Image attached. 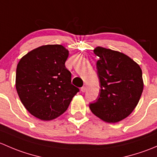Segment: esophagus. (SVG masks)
<instances>
[{"label": "esophagus", "mask_w": 157, "mask_h": 157, "mask_svg": "<svg viewBox=\"0 0 157 157\" xmlns=\"http://www.w3.org/2000/svg\"><path fill=\"white\" fill-rule=\"evenodd\" d=\"M81 91L83 92V93H85V92L86 91V86H83V87H81Z\"/></svg>", "instance_id": "34e87169"}]
</instances>
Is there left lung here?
I'll return each instance as SVG.
<instances>
[{
	"label": "left lung",
	"mask_w": 157,
	"mask_h": 157,
	"mask_svg": "<svg viewBox=\"0 0 157 157\" xmlns=\"http://www.w3.org/2000/svg\"><path fill=\"white\" fill-rule=\"evenodd\" d=\"M95 55L100 90L96 102L90 103L95 115L115 123L127 118L138 103L144 89L142 71L121 52L96 47Z\"/></svg>",
	"instance_id": "8db88e82"
}]
</instances>
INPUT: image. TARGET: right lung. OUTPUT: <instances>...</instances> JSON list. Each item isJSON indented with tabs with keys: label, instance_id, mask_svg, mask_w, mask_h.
Here are the masks:
<instances>
[{
	"label": "right lung",
	"instance_id": "1",
	"mask_svg": "<svg viewBox=\"0 0 157 157\" xmlns=\"http://www.w3.org/2000/svg\"><path fill=\"white\" fill-rule=\"evenodd\" d=\"M69 52L61 45H42L20 59L16 88L22 103L33 116L50 121L62 115L79 92L66 68Z\"/></svg>",
	"mask_w": 157,
	"mask_h": 157
}]
</instances>
